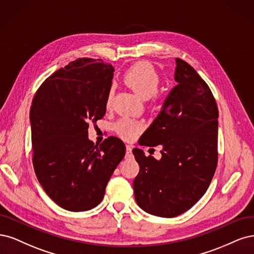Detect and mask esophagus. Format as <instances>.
Masks as SVG:
<instances>
[{
	"label": "esophagus",
	"instance_id": "esophagus-1",
	"mask_svg": "<svg viewBox=\"0 0 254 254\" xmlns=\"http://www.w3.org/2000/svg\"><path fill=\"white\" fill-rule=\"evenodd\" d=\"M132 146H130L129 144H127V146H126V155H127V157H129L130 155H132Z\"/></svg>",
	"mask_w": 254,
	"mask_h": 254
}]
</instances>
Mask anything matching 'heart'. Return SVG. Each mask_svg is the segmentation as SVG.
<instances>
[{
	"instance_id": "obj_1",
	"label": "heart",
	"mask_w": 254,
	"mask_h": 254,
	"mask_svg": "<svg viewBox=\"0 0 254 254\" xmlns=\"http://www.w3.org/2000/svg\"><path fill=\"white\" fill-rule=\"evenodd\" d=\"M125 83L143 100H148L157 93L160 78L157 70L149 62H138L130 66L124 75ZM114 96V86L109 89L106 105H110ZM141 125L130 119H121L115 125V129L126 139H132L140 130Z\"/></svg>"
}]
</instances>
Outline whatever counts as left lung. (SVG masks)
<instances>
[{"label":"left lung","mask_w":254,"mask_h":254,"mask_svg":"<svg viewBox=\"0 0 254 254\" xmlns=\"http://www.w3.org/2000/svg\"><path fill=\"white\" fill-rule=\"evenodd\" d=\"M175 61L177 84L138 140L140 145H161V158L133 149L140 167L133 183L136 202L160 217H175L192 208L206 193L217 165L214 97L191 65Z\"/></svg>","instance_id":"8db88e82"}]
</instances>
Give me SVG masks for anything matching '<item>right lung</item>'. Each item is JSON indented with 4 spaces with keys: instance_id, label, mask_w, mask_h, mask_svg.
<instances>
[{
    "instance_id": "obj_1",
    "label": "right lung",
    "mask_w": 254,
    "mask_h": 254,
    "mask_svg": "<svg viewBox=\"0 0 254 254\" xmlns=\"http://www.w3.org/2000/svg\"><path fill=\"white\" fill-rule=\"evenodd\" d=\"M114 67L101 60L77 59L54 72L30 106L35 172L50 197L65 210L87 211L101 202L126 145L110 136L98 146L88 124L106 112Z\"/></svg>"
}]
</instances>
